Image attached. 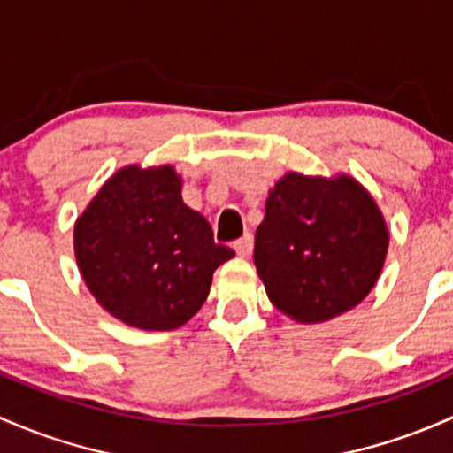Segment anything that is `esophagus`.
Wrapping results in <instances>:
<instances>
[{
    "instance_id": "esophagus-1",
    "label": "esophagus",
    "mask_w": 453,
    "mask_h": 453,
    "mask_svg": "<svg viewBox=\"0 0 453 453\" xmlns=\"http://www.w3.org/2000/svg\"><path fill=\"white\" fill-rule=\"evenodd\" d=\"M233 249H235V253L240 255V257H250V253H253V235H244L242 240H237L235 244H233Z\"/></svg>"
}]
</instances>
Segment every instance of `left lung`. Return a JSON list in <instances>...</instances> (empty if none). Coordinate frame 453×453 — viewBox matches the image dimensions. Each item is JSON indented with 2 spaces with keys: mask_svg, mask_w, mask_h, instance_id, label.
<instances>
[{
  "mask_svg": "<svg viewBox=\"0 0 453 453\" xmlns=\"http://www.w3.org/2000/svg\"><path fill=\"white\" fill-rule=\"evenodd\" d=\"M388 240L384 213L353 176L286 172L265 198L253 259L270 303L296 323L316 325L365 301Z\"/></svg>",
  "mask_w": 453,
  "mask_h": 453,
  "instance_id": "1",
  "label": "left lung"
}]
</instances>
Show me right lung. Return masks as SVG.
<instances>
[{"instance_id": "add662e5", "label": "right lung", "mask_w": 453, "mask_h": 453, "mask_svg": "<svg viewBox=\"0 0 453 453\" xmlns=\"http://www.w3.org/2000/svg\"><path fill=\"white\" fill-rule=\"evenodd\" d=\"M174 165L115 172L73 225L76 264L93 298L128 327L170 331L207 301L213 273L235 257L183 203Z\"/></svg>"}]
</instances>
